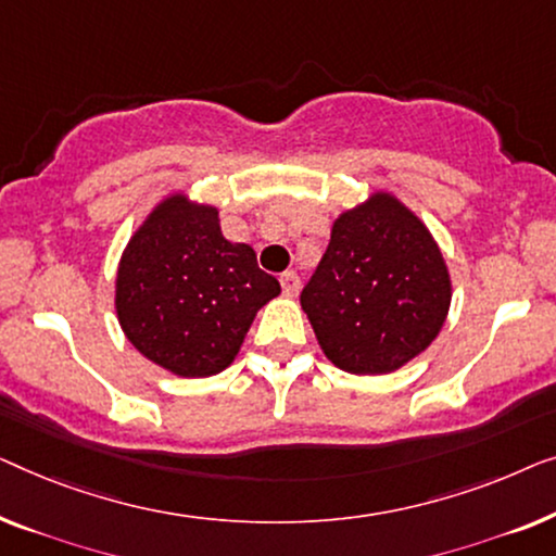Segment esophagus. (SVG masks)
<instances>
[{"mask_svg":"<svg viewBox=\"0 0 556 556\" xmlns=\"http://www.w3.org/2000/svg\"><path fill=\"white\" fill-rule=\"evenodd\" d=\"M281 281V292H285L287 296H294L296 292H300V277H296V271H285V275L279 277Z\"/></svg>","mask_w":556,"mask_h":556,"instance_id":"34e87169","label":"esophagus"}]
</instances>
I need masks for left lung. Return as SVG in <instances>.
<instances>
[{
    "instance_id": "1",
    "label": "left lung",
    "mask_w": 556,
    "mask_h": 556,
    "mask_svg": "<svg viewBox=\"0 0 556 556\" xmlns=\"http://www.w3.org/2000/svg\"><path fill=\"white\" fill-rule=\"evenodd\" d=\"M300 302L330 363L382 375L438 338L451 307V275L426 224L393 193L375 191L334 218Z\"/></svg>"
}]
</instances>
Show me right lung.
<instances>
[{"label": "right lung", "mask_w": 556, "mask_h": 556, "mask_svg": "<svg viewBox=\"0 0 556 556\" xmlns=\"http://www.w3.org/2000/svg\"><path fill=\"white\" fill-rule=\"evenodd\" d=\"M281 292L218 208L170 193L123 249L115 312L140 355L181 378H208L239 355L256 312Z\"/></svg>", "instance_id": "add662e5"}]
</instances>
